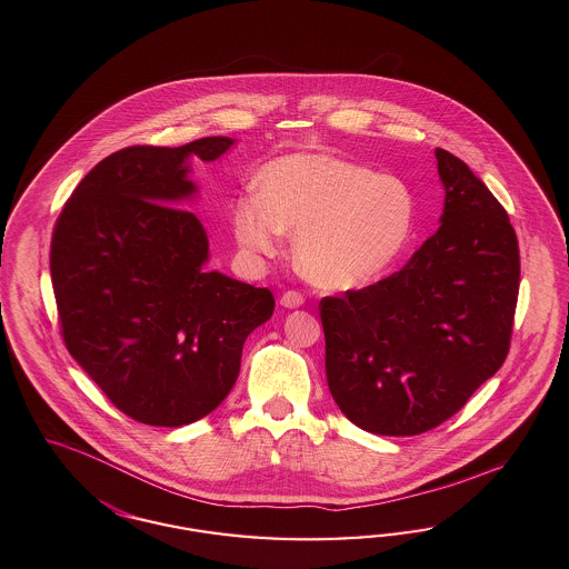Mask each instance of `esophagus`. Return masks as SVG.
I'll use <instances>...</instances> for the list:
<instances>
[{
    "label": "esophagus",
    "instance_id": "esophagus-1",
    "mask_svg": "<svg viewBox=\"0 0 569 569\" xmlns=\"http://www.w3.org/2000/svg\"><path fill=\"white\" fill-rule=\"evenodd\" d=\"M279 305L286 307V309H298V307L305 305V296L300 295V292H295V290H290V292H286V295L279 298Z\"/></svg>",
    "mask_w": 569,
    "mask_h": 569
}]
</instances>
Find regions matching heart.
Returning <instances> with one entry per match:
<instances>
[{
  "instance_id": "1",
  "label": "heart",
  "mask_w": 569,
  "mask_h": 569,
  "mask_svg": "<svg viewBox=\"0 0 569 569\" xmlns=\"http://www.w3.org/2000/svg\"><path fill=\"white\" fill-rule=\"evenodd\" d=\"M415 194L393 173L326 152L269 162L258 192L232 204V230L251 258L281 251L295 234L300 273L326 290H358L386 274L409 246Z\"/></svg>"
}]
</instances>
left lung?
<instances>
[{"instance_id":"left-lung-1","label":"left lung","mask_w":569,"mask_h":569,"mask_svg":"<svg viewBox=\"0 0 569 569\" xmlns=\"http://www.w3.org/2000/svg\"><path fill=\"white\" fill-rule=\"evenodd\" d=\"M436 167L440 228L398 273L319 302L330 393L366 432L432 430L508 356L521 279L515 228L463 160L436 148Z\"/></svg>"}]
</instances>
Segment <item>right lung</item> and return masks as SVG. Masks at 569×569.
Returning a JSON list of instances; mask_svg holds the SVG:
<instances>
[{
    "mask_svg": "<svg viewBox=\"0 0 569 569\" xmlns=\"http://www.w3.org/2000/svg\"><path fill=\"white\" fill-rule=\"evenodd\" d=\"M234 139L131 146L94 164L54 230L50 274L63 341L116 409L180 428L234 386L243 342L273 316V295L204 271L209 241L180 209L199 188L190 159L218 160Z\"/></svg>",
    "mask_w": 569,
    "mask_h": 569,
    "instance_id": "obj_1",
    "label": "right lung"
}]
</instances>
